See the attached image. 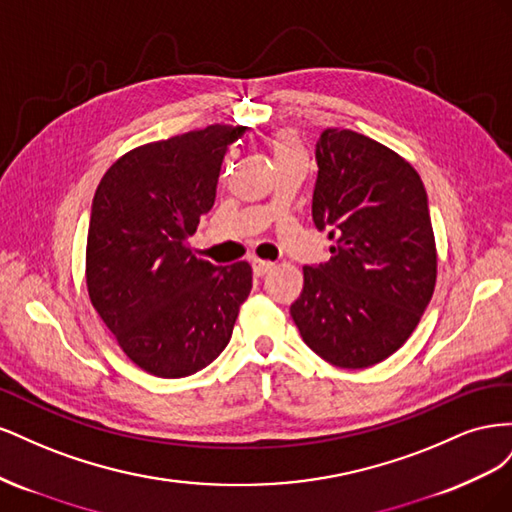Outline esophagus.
<instances>
[{"label":"esophagus","mask_w":512,"mask_h":512,"mask_svg":"<svg viewBox=\"0 0 512 512\" xmlns=\"http://www.w3.org/2000/svg\"><path fill=\"white\" fill-rule=\"evenodd\" d=\"M252 269H254L256 277H262V275H267L273 269V262L271 260H258V258H254L252 260Z\"/></svg>","instance_id":"obj_1"}]
</instances>
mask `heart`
Masks as SVG:
<instances>
[{
	"label": "heart",
	"mask_w": 512,
	"mask_h": 512,
	"mask_svg": "<svg viewBox=\"0 0 512 512\" xmlns=\"http://www.w3.org/2000/svg\"><path fill=\"white\" fill-rule=\"evenodd\" d=\"M273 151H275V160H277V158H284V156H294V153H303V147H301L297 136L290 134V132H282L280 136L275 138Z\"/></svg>",
	"instance_id": "obj_1"
}]
</instances>
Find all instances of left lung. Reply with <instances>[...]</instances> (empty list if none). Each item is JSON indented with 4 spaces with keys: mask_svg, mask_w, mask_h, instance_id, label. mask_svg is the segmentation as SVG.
<instances>
[{
    "mask_svg": "<svg viewBox=\"0 0 512 512\" xmlns=\"http://www.w3.org/2000/svg\"><path fill=\"white\" fill-rule=\"evenodd\" d=\"M312 218L329 230L331 258L303 267L290 316L324 361L363 369L404 346L436 286L425 185L369 136L327 128L316 143Z\"/></svg>",
    "mask_w": 512,
    "mask_h": 512,
    "instance_id": "left-lung-1",
    "label": "left lung"
}]
</instances>
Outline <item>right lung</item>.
<instances>
[{
    "mask_svg": "<svg viewBox=\"0 0 512 512\" xmlns=\"http://www.w3.org/2000/svg\"><path fill=\"white\" fill-rule=\"evenodd\" d=\"M247 126H207L138 147L102 177L87 232V290L121 350L183 378L220 356L252 267L198 260L188 239L211 211L226 151Z\"/></svg>",
    "mask_w": 512,
    "mask_h": 512,
    "instance_id": "obj_1",
    "label": "right lung"
}]
</instances>
